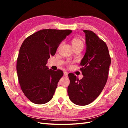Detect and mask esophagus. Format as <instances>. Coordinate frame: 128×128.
Here are the masks:
<instances>
[{"label":"esophagus","mask_w":128,"mask_h":128,"mask_svg":"<svg viewBox=\"0 0 128 128\" xmlns=\"http://www.w3.org/2000/svg\"><path fill=\"white\" fill-rule=\"evenodd\" d=\"M64 76H68V73L67 72H64Z\"/></svg>","instance_id":"esophagus-1"}]
</instances>
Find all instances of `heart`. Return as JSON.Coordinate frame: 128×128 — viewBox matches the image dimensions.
Segmentation results:
<instances>
[{"label": "heart", "instance_id": "heart-1", "mask_svg": "<svg viewBox=\"0 0 128 128\" xmlns=\"http://www.w3.org/2000/svg\"><path fill=\"white\" fill-rule=\"evenodd\" d=\"M72 45L74 49L77 48H83L84 46V42L82 40L80 39V38H74L72 40Z\"/></svg>", "mask_w": 128, "mask_h": 128}]
</instances>
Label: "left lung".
I'll return each mask as SVG.
<instances>
[{
    "instance_id": "left-lung-1",
    "label": "left lung",
    "mask_w": 128,
    "mask_h": 128,
    "mask_svg": "<svg viewBox=\"0 0 128 128\" xmlns=\"http://www.w3.org/2000/svg\"><path fill=\"white\" fill-rule=\"evenodd\" d=\"M83 32L86 49L80 70L84 76L79 80L74 74L69 73L70 84L67 90L71 101L80 106L91 103L101 94L107 82L111 62L105 42L91 30H84Z\"/></svg>"
}]
</instances>
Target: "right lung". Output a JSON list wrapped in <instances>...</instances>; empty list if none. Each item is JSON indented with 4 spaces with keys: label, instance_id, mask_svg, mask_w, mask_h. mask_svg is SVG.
Returning a JSON list of instances; mask_svg holds the SVG:
<instances>
[{
    "label": "right lung",
    "instance_id": "right-lung-1",
    "mask_svg": "<svg viewBox=\"0 0 128 128\" xmlns=\"http://www.w3.org/2000/svg\"><path fill=\"white\" fill-rule=\"evenodd\" d=\"M72 32L42 29L26 38L22 44L17 59L18 77L22 92L32 102L44 104L53 98L64 72L60 69H48L46 64Z\"/></svg>",
    "mask_w": 128,
    "mask_h": 128
}]
</instances>
